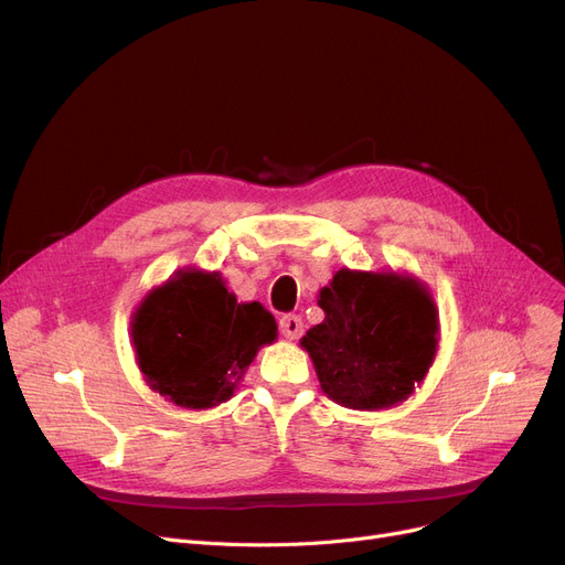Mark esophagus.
Masks as SVG:
<instances>
[{
	"instance_id": "34e87169",
	"label": "esophagus",
	"mask_w": 565,
	"mask_h": 565,
	"mask_svg": "<svg viewBox=\"0 0 565 565\" xmlns=\"http://www.w3.org/2000/svg\"><path fill=\"white\" fill-rule=\"evenodd\" d=\"M279 330L290 341L292 339H300L302 332H305V322H302V318L298 313H286V316L279 318Z\"/></svg>"
}]
</instances>
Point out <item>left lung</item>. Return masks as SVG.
Returning <instances> with one entry per match:
<instances>
[{
    "label": "left lung",
    "instance_id": "obj_1",
    "mask_svg": "<svg viewBox=\"0 0 565 565\" xmlns=\"http://www.w3.org/2000/svg\"><path fill=\"white\" fill-rule=\"evenodd\" d=\"M324 320L302 337L320 387L354 409L407 398L435 358L437 311L428 290L396 275L337 273L320 290Z\"/></svg>",
    "mask_w": 565,
    "mask_h": 565
}]
</instances>
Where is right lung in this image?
I'll return each instance as SVG.
<instances>
[{"label": "right lung", "instance_id": "obj_1", "mask_svg": "<svg viewBox=\"0 0 565 565\" xmlns=\"http://www.w3.org/2000/svg\"><path fill=\"white\" fill-rule=\"evenodd\" d=\"M275 337L270 311L258 302L237 305L220 275L203 273H178L148 295L132 322L146 380L194 409L228 401L256 350Z\"/></svg>", "mask_w": 565, "mask_h": 565}]
</instances>
